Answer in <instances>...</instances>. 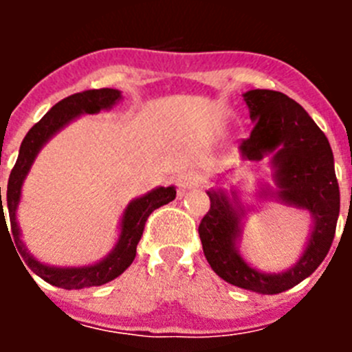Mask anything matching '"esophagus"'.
<instances>
[{"mask_svg":"<svg viewBox=\"0 0 352 352\" xmlns=\"http://www.w3.org/2000/svg\"><path fill=\"white\" fill-rule=\"evenodd\" d=\"M176 183H178V190L182 194H185L186 190H190V188H195V186L201 185V176L197 173L188 170V173H183L182 176H178Z\"/></svg>","mask_w":352,"mask_h":352,"instance_id":"34e87169","label":"esophagus"}]
</instances>
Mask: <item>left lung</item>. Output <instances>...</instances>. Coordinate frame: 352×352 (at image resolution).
Returning <instances> with one entry per match:
<instances>
[{
    "instance_id": "1",
    "label": "left lung",
    "mask_w": 352,
    "mask_h": 352,
    "mask_svg": "<svg viewBox=\"0 0 352 352\" xmlns=\"http://www.w3.org/2000/svg\"><path fill=\"white\" fill-rule=\"evenodd\" d=\"M243 100L254 123L250 138L239 146L241 162L270 157L273 185L259 183L266 201L305 210L312 219L300 259L282 272H261L239 254L243 220L252 206L232 186H213L210 211L199 226L204 256L220 278L259 294H278L312 275L333 243L340 213V190L335 176L333 151L321 129L298 102L272 89H250Z\"/></svg>"
}]
</instances>
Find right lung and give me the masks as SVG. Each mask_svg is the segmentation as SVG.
<instances>
[{"mask_svg": "<svg viewBox=\"0 0 352 352\" xmlns=\"http://www.w3.org/2000/svg\"><path fill=\"white\" fill-rule=\"evenodd\" d=\"M121 100H123V95H121L120 89L102 88L76 93V95H70L61 102H58L26 133V138H24L23 144H21V149H19L17 162H15L10 178H8L5 206L1 203L0 186V227L1 223L6 227L3 208H8L12 227V232H8V236L12 234L10 239H14L19 256L23 257L31 272L38 275L45 282H49L51 285H56V287L70 291V289H86L95 287V285H104L107 282L114 280L135 259L138 243L142 236V231H144V223L149 214L153 213L157 208L170 203L176 197V186L170 185L157 186L153 190H149L148 194L132 199L126 204L125 210H123V214H121L120 234H118L116 245H114L113 250L109 252L107 256L93 264H86V266H51V264H45L36 259L28 250L26 243L23 241L21 226L17 222V208L19 203H21L24 179L28 178L33 162L38 157L40 149L47 144L56 133L63 130L67 125H70L72 121L77 120L79 116L109 111V109H113Z\"/></svg>", "mask_w": 352, "mask_h": 352, "instance_id": "1", "label": "right lung"}]
</instances>
